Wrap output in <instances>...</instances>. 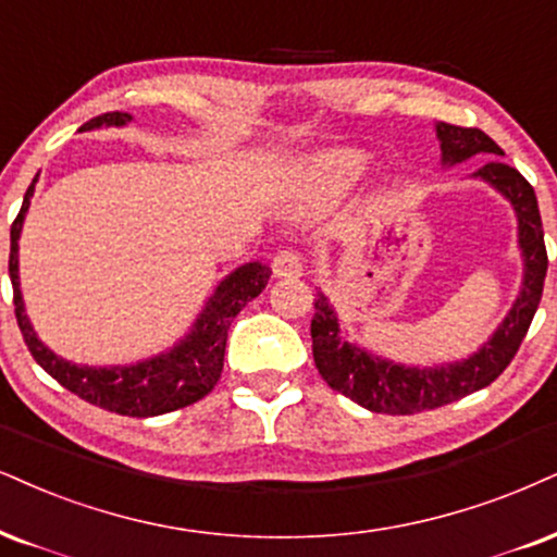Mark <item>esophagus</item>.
<instances>
[{"mask_svg":"<svg viewBox=\"0 0 557 557\" xmlns=\"http://www.w3.org/2000/svg\"><path fill=\"white\" fill-rule=\"evenodd\" d=\"M301 271H305V265H301L297 250H278L276 258H273V273L278 278H297L301 276Z\"/></svg>","mask_w":557,"mask_h":557,"instance_id":"1","label":"esophagus"}]
</instances>
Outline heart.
Wrapping results in <instances>:
<instances>
[{"label": "heart", "mask_w": 557, "mask_h": 557, "mask_svg": "<svg viewBox=\"0 0 557 557\" xmlns=\"http://www.w3.org/2000/svg\"><path fill=\"white\" fill-rule=\"evenodd\" d=\"M367 168V160L361 154L351 152V149H335V152H325L305 168L301 175V190L307 198H331L341 196L359 181V175Z\"/></svg>", "instance_id": "obj_1"}]
</instances>
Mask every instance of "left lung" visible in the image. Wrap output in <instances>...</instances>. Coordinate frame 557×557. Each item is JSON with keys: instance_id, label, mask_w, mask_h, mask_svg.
Here are the masks:
<instances>
[{"instance_id": "left-lung-1", "label": "left lung", "mask_w": 557, "mask_h": 557, "mask_svg": "<svg viewBox=\"0 0 557 557\" xmlns=\"http://www.w3.org/2000/svg\"><path fill=\"white\" fill-rule=\"evenodd\" d=\"M436 134L442 141L444 164L465 162L472 154H504L498 144L480 128L438 123ZM475 175L496 185L513 203L519 219V247L524 252V284H521V294L513 301L509 318L500 322L493 338L468 361L416 369L380 359V356L367 354L363 348H356L346 338H341L338 318L327 305L325 294H318L314 299L310 325L314 367L327 382V387L351 397L354 403L372 413H423V410L442 408V405L462 400V397L488 387L504 374L530 331L547 273L545 232H542L537 196H534L532 185L524 181V175L504 162H488Z\"/></svg>"}]
</instances>
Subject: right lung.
<instances>
[{
	"mask_svg": "<svg viewBox=\"0 0 557 557\" xmlns=\"http://www.w3.org/2000/svg\"><path fill=\"white\" fill-rule=\"evenodd\" d=\"M132 121V115L113 111L89 119L79 132L100 126H123ZM38 175L33 177L30 188L25 190L23 209L15 216L10 230V278H12V301H15V318L23 333L27 351L33 354L40 367L57 380L61 387L74 393L89 405H98L111 413L128 418H152L170 413V410L194 405L214 389V384L222 376L224 367V348L226 333H230L232 320L243 310L247 301H252L265 289L271 278V268L263 263H245L235 273H230L214 297L209 299L201 318L196 320V327L185 341L177 343L170 354L154 356L149 361L132 363V367H77L59 359L57 354L48 351L38 335L33 333L27 322L23 297H20V276H17V239L23 230V219L30 196L36 190Z\"/></svg>",
	"mask_w": 557,
	"mask_h": 557,
	"instance_id": "1",
	"label": "right lung"
}]
</instances>
